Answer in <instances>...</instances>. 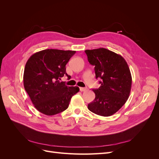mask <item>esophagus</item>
<instances>
[{"label": "esophagus", "instance_id": "esophagus-1", "mask_svg": "<svg viewBox=\"0 0 159 159\" xmlns=\"http://www.w3.org/2000/svg\"><path fill=\"white\" fill-rule=\"evenodd\" d=\"M80 89L81 91H85L87 90V88H80Z\"/></svg>", "mask_w": 159, "mask_h": 159}]
</instances>
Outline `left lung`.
Wrapping results in <instances>:
<instances>
[{"label": "left lung", "instance_id": "8db88e82", "mask_svg": "<svg viewBox=\"0 0 159 159\" xmlns=\"http://www.w3.org/2000/svg\"><path fill=\"white\" fill-rule=\"evenodd\" d=\"M89 64L95 66L101 86L93 89L95 98L88 104L90 111L103 117L116 113L126 103L131 92L132 78L126 61L116 53L101 48L85 50Z\"/></svg>", "mask_w": 159, "mask_h": 159}]
</instances>
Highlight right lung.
Returning a JSON list of instances; mask_svg holds the SVG:
<instances>
[{
	"label": "right lung",
	"mask_w": 159,
	"mask_h": 159,
	"mask_svg": "<svg viewBox=\"0 0 159 159\" xmlns=\"http://www.w3.org/2000/svg\"><path fill=\"white\" fill-rule=\"evenodd\" d=\"M75 51L47 49L32 55L24 71V86L35 108L43 114L54 115L68 107L78 86L68 87L60 81L65 75L66 65Z\"/></svg>",
	"instance_id": "1"
}]
</instances>
